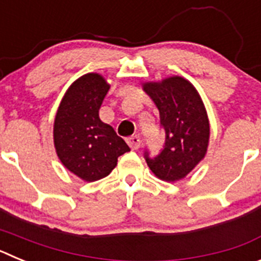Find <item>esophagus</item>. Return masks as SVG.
<instances>
[{
  "label": "esophagus",
  "mask_w": 261,
  "mask_h": 261,
  "mask_svg": "<svg viewBox=\"0 0 261 261\" xmlns=\"http://www.w3.org/2000/svg\"><path fill=\"white\" fill-rule=\"evenodd\" d=\"M128 145L132 147V150H137L141 146V137L138 135L132 136V137L128 138Z\"/></svg>",
  "instance_id": "esophagus-1"
}]
</instances>
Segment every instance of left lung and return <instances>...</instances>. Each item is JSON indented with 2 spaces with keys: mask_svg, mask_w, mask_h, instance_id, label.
Masks as SVG:
<instances>
[{
  "mask_svg": "<svg viewBox=\"0 0 261 261\" xmlns=\"http://www.w3.org/2000/svg\"><path fill=\"white\" fill-rule=\"evenodd\" d=\"M159 111L166 142L155 158H145L158 179L177 181L192 171L206 155L211 125L204 102L196 87L180 75L142 84Z\"/></svg>",
  "mask_w": 261,
  "mask_h": 261,
  "instance_id": "1",
  "label": "left lung"
}]
</instances>
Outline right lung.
<instances>
[{
  "label": "right lung",
  "instance_id": "obj_1",
  "mask_svg": "<svg viewBox=\"0 0 261 261\" xmlns=\"http://www.w3.org/2000/svg\"><path fill=\"white\" fill-rule=\"evenodd\" d=\"M110 84L102 74H84L66 90L55 116L53 144L57 156L85 181L110 175L117 158L130 150L115 129L99 117Z\"/></svg>",
  "mask_w": 261,
  "mask_h": 261
}]
</instances>
